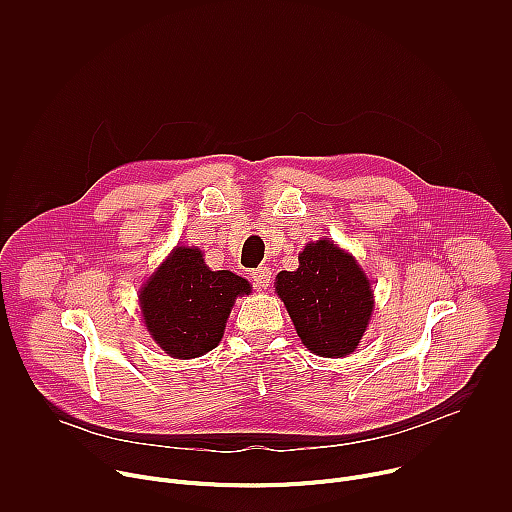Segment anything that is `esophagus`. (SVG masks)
<instances>
[{"label": "esophagus", "instance_id": "1", "mask_svg": "<svg viewBox=\"0 0 512 512\" xmlns=\"http://www.w3.org/2000/svg\"><path fill=\"white\" fill-rule=\"evenodd\" d=\"M251 277H253L255 285L259 289H267V285L271 283V269L269 267H257V269H253Z\"/></svg>", "mask_w": 512, "mask_h": 512}]
</instances>
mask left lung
<instances>
[{
    "instance_id": "left-lung-1",
    "label": "left lung",
    "mask_w": 512,
    "mask_h": 512,
    "mask_svg": "<svg viewBox=\"0 0 512 512\" xmlns=\"http://www.w3.org/2000/svg\"><path fill=\"white\" fill-rule=\"evenodd\" d=\"M296 271H279L275 291L304 346L314 354H352L373 314L371 281L356 259L328 239L308 243Z\"/></svg>"
}]
</instances>
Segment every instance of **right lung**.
<instances>
[{"instance_id":"right-lung-1","label":"right lung","mask_w":512,"mask_h":512,"mask_svg":"<svg viewBox=\"0 0 512 512\" xmlns=\"http://www.w3.org/2000/svg\"><path fill=\"white\" fill-rule=\"evenodd\" d=\"M251 283L233 271H212L196 247H176L139 291L143 324L172 358L202 356L221 342L227 318Z\"/></svg>"}]
</instances>
